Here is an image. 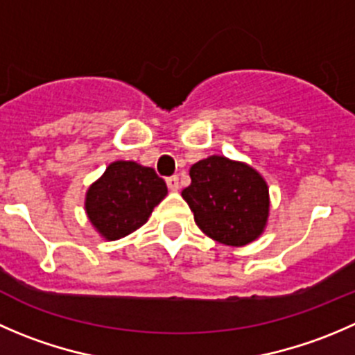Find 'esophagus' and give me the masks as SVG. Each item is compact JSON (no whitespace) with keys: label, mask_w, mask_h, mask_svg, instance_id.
Here are the masks:
<instances>
[{"label":"esophagus","mask_w":355,"mask_h":355,"mask_svg":"<svg viewBox=\"0 0 355 355\" xmlns=\"http://www.w3.org/2000/svg\"><path fill=\"white\" fill-rule=\"evenodd\" d=\"M166 185H168V189H170V191L177 192L178 189H180V184H178L177 175H173V177H168L166 178Z\"/></svg>","instance_id":"esophagus-1"}]
</instances>
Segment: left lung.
<instances>
[{
	"instance_id": "left-lung-1",
	"label": "left lung",
	"mask_w": 355,
	"mask_h": 355,
	"mask_svg": "<svg viewBox=\"0 0 355 355\" xmlns=\"http://www.w3.org/2000/svg\"><path fill=\"white\" fill-rule=\"evenodd\" d=\"M191 185L182 191L196 225L213 241L244 246L267 227L269 185L253 166L225 156H209L192 164Z\"/></svg>"
}]
</instances>
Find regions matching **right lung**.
I'll return each mask as SVG.
<instances>
[{"mask_svg": "<svg viewBox=\"0 0 355 355\" xmlns=\"http://www.w3.org/2000/svg\"><path fill=\"white\" fill-rule=\"evenodd\" d=\"M166 194V184L153 168L114 161L86 191L85 211L105 241H116L140 229Z\"/></svg>", "mask_w": 355, "mask_h": 355, "instance_id": "right-lung-1", "label": "right lung"}]
</instances>
